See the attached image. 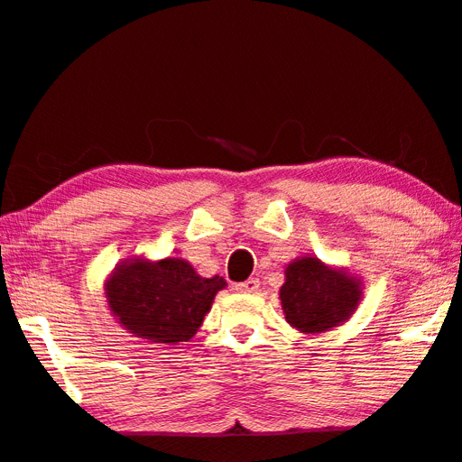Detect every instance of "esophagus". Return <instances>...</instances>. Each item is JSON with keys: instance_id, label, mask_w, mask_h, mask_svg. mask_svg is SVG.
Segmentation results:
<instances>
[{"instance_id": "obj_1", "label": "esophagus", "mask_w": 462, "mask_h": 462, "mask_svg": "<svg viewBox=\"0 0 462 462\" xmlns=\"http://www.w3.org/2000/svg\"><path fill=\"white\" fill-rule=\"evenodd\" d=\"M258 287H260L258 279H248L245 282H238L236 284V291H240V292H254V291H258Z\"/></svg>"}]
</instances>
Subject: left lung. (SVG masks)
Returning <instances> with one entry per match:
<instances>
[{"mask_svg": "<svg viewBox=\"0 0 462 462\" xmlns=\"http://www.w3.org/2000/svg\"><path fill=\"white\" fill-rule=\"evenodd\" d=\"M281 287L284 319L303 333L329 331L349 319L362 299V284L319 258H299L287 266Z\"/></svg>", "mask_w": 462, "mask_h": 462, "instance_id": "8db88e82", "label": "left lung"}]
</instances>
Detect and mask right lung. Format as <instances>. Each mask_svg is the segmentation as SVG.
Returning <instances> with one entry per match:
<instances>
[{"label": "right lung", "instance_id": "add662e5", "mask_svg": "<svg viewBox=\"0 0 462 462\" xmlns=\"http://www.w3.org/2000/svg\"><path fill=\"white\" fill-rule=\"evenodd\" d=\"M222 276L202 279L181 258L159 263L133 260L116 268L106 282V300L119 323L137 337L155 343H180L196 335Z\"/></svg>", "mask_w": 462, "mask_h": 462}]
</instances>
